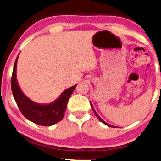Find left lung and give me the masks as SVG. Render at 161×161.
Wrapping results in <instances>:
<instances>
[{"label":"left lung","instance_id":"obj_1","mask_svg":"<svg viewBox=\"0 0 161 161\" xmlns=\"http://www.w3.org/2000/svg\"><path fill=\"white\" fill-rule=\"evenodd\" d=\"M90 104H91V106H92V109H93V111H94V114H95V115H96V116H97V118H98V119H99V120L100 121H101V122H102V123H104V124H105L106 125H108V126H109V127H113V128H115V126H114V125H110V124H109V123H106V122H105V121H104V120H102V118L99 117V115H98V114L97 113V112H96V111H95V109H94V108H93V105H92V103H91V102H90Z\"/></svg>","mask_w":161,"mask_h":161}]
</instances>
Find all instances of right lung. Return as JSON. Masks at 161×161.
Wrapping results in <instances>:
<instances>
[{
	"mask_svg": "<svg viewBox=\"0 0 161 161\" xmlns=\"http://www.w3.org/2000/svg\"><path fill=\"white\" fill-rule=\"evenodd\" d=\"M19 55L16 59L11 77V91L14 98L22 115L34 123L50 126L59 122L64 115L69 97L76 85L64 90L60 97L50 104H42L34 102L23 94L17 80V64Z\"/></svg>",
	"mask_w": 161,
	"mask_h": 161,
	"instance_id": "right-lung-1",
	"label": "right lung"
}]
</instances>
